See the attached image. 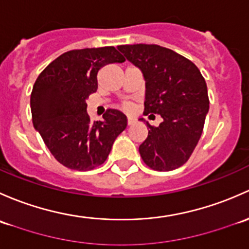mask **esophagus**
I'll use <instances>...</instances> for the list:
<instances>
[{
	"label": "esophagus",
	"instance_id": "obj_1",
	"mask_svg": "<svg viewBox=\"0 0 249 249\" xmlns=\"http://www.w3.org/2000/svg\"><path fill=\"white\" fill-rule=\"evenodd\" d=\"M127 124H128V125L133 124H134V120H133V119H130V117H128V120H127Z\"/></svg>",
	"mask_w": 249,
	"mask_h": 249
}]
</instances>
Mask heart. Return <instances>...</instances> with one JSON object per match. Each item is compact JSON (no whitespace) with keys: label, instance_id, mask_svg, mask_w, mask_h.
Here are the masks:
<instances>
[{"label":"heart","instance_id":"b5f03b06","mask_svg":"<svg viewBox=\"0 0 249 249\" xmlns=\"http://www.w3.org/2000/svg\"><path fill=\"white\" fill-rule=\"evenodd\" d=\"M122 107H124V110H127V111H128V110H130V109H132V106H130L129 103H124V106H122Z\"/></svg>","mask_w":249,"mask_h":249}]
</instances>
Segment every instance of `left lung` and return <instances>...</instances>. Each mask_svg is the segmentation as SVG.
Here are the masks:
<instances>
[{"instance_id":"obj_1","label":"left lung","mask_w":249,"mask_h":249,"mask_svg":"<svg viewBox=\"0 0 249 249\" xmlns=\"http://www.w3.org/2000/svg\"><path fill=\"white\" fill-rule=\"evenodd\" d=\"M145 79V115H160L163 122L152 127L139 146L142 160L153 170L169 171L189 160L201 137L209 112L205 79L192 61L155 44L117 47ZM145 122V120L140 119Z\"/></svg>"}]
</instances>
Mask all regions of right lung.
<instances>
[{
    "label": "right lung",
    "instance_id": "obj_1",
    "mask_svg": "<svg viewBox=\"0 0 249 249\" xmlns=\"http://www.w3.org/2000/svg\"><path fill=\"white\" fill-rule=\"evenodd\" d=\"M124 61L114 47L71 50L53 60L36 80L30 102L33 127L67 168L86 171L103 164L127 127V117L119 110L109 109L103 121L94 122L86 110L87 97L98 89L101 68Z\"/></svg>",
    "mask_w": 249,
    "mask_h": 249
}]
</instances>
